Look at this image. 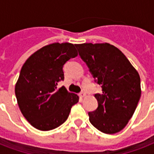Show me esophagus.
Instances as JSON below:
<instances>
[{
  "label": "esophagus",
  "instance_id": "34e87169",
  "mask_svg": "<svg viewBox=\"0 0 154 154\" xmlns=\"http://www.w3.org/2000/svg\"><path fill=\"white\" fill-rule=\"evenodd\" d=\"M85 95H86V94H85V92H81V93H80L79 94V96H80V97H85Z\"/></svg>",
  "mask_w": 154,
  "mask_h": 154
}]
</instances>
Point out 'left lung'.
Returning a JSON list of instances; mask_svg holds the SVG:
<instances>
[{
    "mask_svg": "<svg viewBox=\"0 0 154 154\" xmlns=\"http://www.w3.org/2000/svg\"><path fill=\"white\" fill-rule=\"evenodd\" d=\"M75 46L102 89L94 95L98 107L89 112V122L104 134L118 133L128 124L141 97L138 72L121 50L109 43Z\"/></svg>",
    "mask_w": 154,
    "mask_h": 154,
    "instance_id": "obj_1",
    "label": "left lung"
}]
</instances>
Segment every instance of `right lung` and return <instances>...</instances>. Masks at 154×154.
I'll use <instances>...</instances> for the list:
<instances>
[{
	"instance_id": "add662e5",
	"label": "right lung",
	"mask_w": 154,
	"mask_h": 154,
	"mask_svg": "<svg viewBox=\"0 0 154 154\" xmlns=\"http://www.w3.org/2000/svg\"><path fill=\"white\" fill-rule=\"evenodd\" d=\"M77 56L74 45L57 42L38 49L23 65L16 97L23 116L36 129L49 131L60 126L79 101L64 86L57 89L58 82L64 80L63 66Z\"/></svg>"
}]
</instances>
